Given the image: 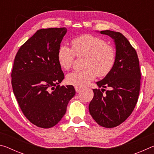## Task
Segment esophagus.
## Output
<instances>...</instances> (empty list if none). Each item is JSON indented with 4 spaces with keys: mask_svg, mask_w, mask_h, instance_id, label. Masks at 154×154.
<instances>
[{
    "mask_svg": "<svg viewBox=\"0 0 154 154\" xmlns=\"http://www.w3.org/2000/svg\"><path fill=\"white\" fill-rule=\"evenodd\" d=\"M75 91H76V92H79L81 90H82V88H81V87H77V86H75Z\"/></svg>",
    "mask_w": 154,
    "mask_h": 154,
    "instance_id": "esophagus-1",
    "label": "esophagus"
}]
</instances>
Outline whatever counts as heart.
<instances>
[{
	"instance_id": "heart-1",
	"label": "heart",
	"mask_w": 154,
	"mask_h": 154,
	"mask_svg": "<svg viewBox=\"0 0 154 154\" xmlns=\"http://www.w3.org/2000/svg\"><path fill=\"white\" fill-rule=\"evenodd\" d=\"M72 48L65 45L59 47L57 57L62 69L69 70L73 63L75 55L86 56L81 71L68 74L66 82L71 85L82 87L98 77H105L111 71L116 62V51L113 47L98 36L84 35L71 41Z\"/></svg>"
}]
</instances>
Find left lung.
<instances>
[{"mask_svg":"<svg viewBox=\"0 0 154 154\" xmlns=\"http://www.w3.org/2000/svg\"><path fill=\"white\" fill-rule=\"evenodd\" d=\"M100 33L113 40L116 62L111 71L96 82L103 88L93 89L89 111L96 123L110 128L121 124L133 111L139 94L140 71L137 51L122 33L109 30ZM106 87L109 90L103 94Z\"/></svg>","mask_w":154,"mask_h":154,"instance_id":"obj_1","label":"left lung"}]
</instances>
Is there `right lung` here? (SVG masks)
I'll list each match as a JSON object with an SVG mask.
<instances>
[{"instance_id":"obj_1","label":"right lung","mask_w":154,"mask_h":154,"mask_svg":"<svg viewBox=\"0 0 154 154\" xmlns=\"http://www.w3.org/2000/svg\"><path fill=\"white\" fill-rule=\"evenodd\" d=\"M66 32V28L38 30L15 57L11 72L14 94L26 118L43 128L61 120L75 94L72 85H59L64 75L57 54Z\"/></svg>"}]
</instances>
